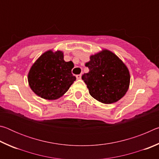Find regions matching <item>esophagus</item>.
I'll use <instances>...</instances> for the list:
<instances>
[{
	"instance_id": "esophagus-1",
	"label": "esophagus",
	"mask_w": 159,
	"mask_h": 159,
	"mask_svg": "<svg viewBox=\"0 0 159 159\" xmlns=\"http://www.w3.org/2000/svg\"><path fill=\"white\" fill-rule=\"evenodd\" d=\"M76 79H78V80H79V79H81V75L80 74H79V75H76Z\"/></svg>"
}]
</instances>
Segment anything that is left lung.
<instances>
[{
  "instance_id": "1",
  "label": "left lung",
  "mask_w": 159,
  "mask_h": 159,
  "mask_svg": "<svg viewBox=\"0 0 159 159\" xmlns=\"http://www.w3.org/2000/svg\"><path fill=\"white\" fill-rule=\"evenodd\" d=\"M89 72L82 76L90 95L104 104H111L122 98L130 84L127 67L111 51L104 50L92 55L85 64Z\"/></svg>"
}]
</instances>
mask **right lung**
Listing matches in <instances>:
<instances>
[{
    "label": "right lung",
    "instance_id": "obj_1",
    "mask_svg": "<svg viewBox=\"0 0 159 159\" xmlns=\"http://www.w3.org/2000/svg\"><path fill=\"white\" fill-rule=\"evenodd\" d=\"M73 68L71 61L66 62L64 60L62 52L47 51L31 66L28 75L29 86L42 98L58 99L76 80L71 74Z\"/></svg>",
    "mask_w": 159,
    "mask_h": 159
}]
</instances>
